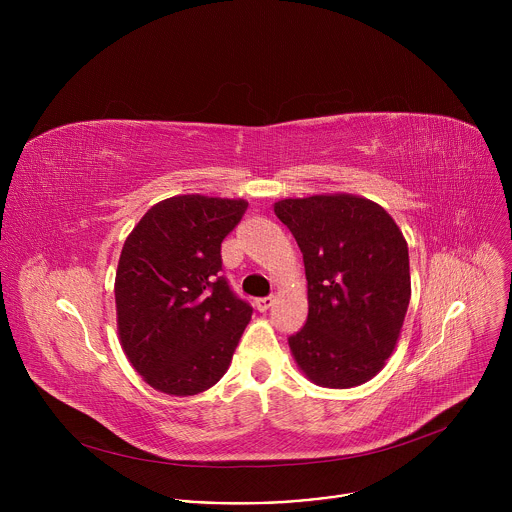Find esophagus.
Here are the masks:
<instances>
[{"label": "esophagus", "instance_id": "34e87169", "mask_svg": "<svg viewBox=\"0 0 512 512\" xmlns=\"http://www.w3.org/2000/svg\"><path fill=\"white\" fill-rule=\"evenodd\" d=\"M271 304H273V298H271V296H267V298H257V300H255V308H257L259 312H267V310L271 308Z\"/></svg>", "mask_w": 512, "mask_h": 512}]
</instances>
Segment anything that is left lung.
<instances>
[{
  "label": "left lung",
  "instance_id": "left-lung-1",
  "mask_svg": "<svg viewBox=\"0 0 512 512\" xmlns=\"http://www.w3.org/2000/svg\"><path fill=\"white\" fill-rule=\"evenodd\" d=\"M273 208L298 241L308 279V320L287 338L298 367L330 389L371 381L411 298L403 233L383 206L350 194L285 198Z\"/></svg>",
  "mask_w": 512,
  "mask_h": 512
}]
</instances>
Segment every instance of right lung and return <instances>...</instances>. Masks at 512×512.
Here are the masks:
<instances>
[{"instance_id":"right-lung-1","label":"right lung","mask_w":512,"mask_h":512,"mask_svg":"<svg viewBox=\"0 0 512 512\" xmlns=\"http://www.w3.org/2000/svg\"><path fill=\"white\" fill-rule=\"evenodd\" d=\"M247 206L174 196L145 212L123 245L115 277L121 346L162 393H202L229 369L253 308L221 273V243Z\"/></svg>"}]
</instances>
